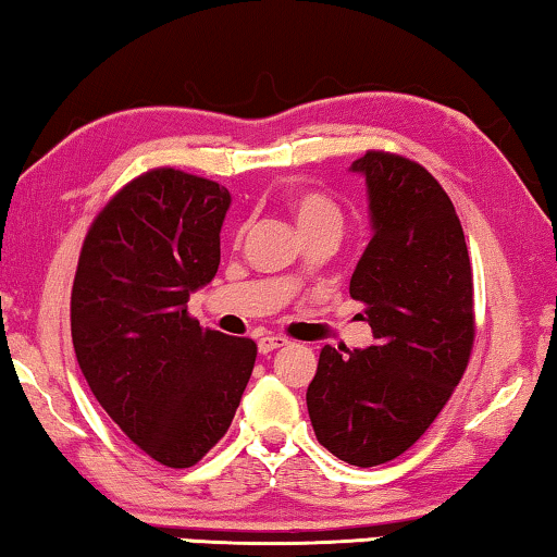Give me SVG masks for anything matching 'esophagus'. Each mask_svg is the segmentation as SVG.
Here are the masks:
<instances>
[{
    "label": "esophagus",
    "instance_id": "1",
    "mask_svg": "<svg viewBox=\"0 0 557 557\" xmlns=\"http://www.w3.org/2000/svg\"><path fill=\"white\" fill-rule=\"evenodd\" d=\"M284 345H288V339L281 337V334H265V337L258 339V352L269 355V352H273V349H278Z\"/></svg>",
    "mask_w": 557,
    "mask_h": 557
}]
</instances>
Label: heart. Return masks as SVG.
Masks as SVG:
<instances>
[{"mask_svg": "<svg viewBox=\"0 0 557 557\" xmlns=\"http://www.w3.org/2000/svg\"><path fill=\"white\" fill-rule=\"evenodd\" d=\"M286 202L296 220V225H299V231L304 235L322 233V231L339 233L342 212L330 195L319 193V189L301 187V189H294V193H288Z\"/></svg>", "mask_w": 557, "mask_h": 557, "instance_id": "heart-1", "label": "heart"}]
</instances>
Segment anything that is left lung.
Returning a JSON list of instances; mask_svg holds the SVG:
<instances>
[{
    "instance_id": "8db88e82",
    "label": "left lung",
    "mask_w": 557,
    "mask_h": 557,
    "mask_svg": "<svg viewBox=\"0 0 557 557\" xmlns=\"http://www.w3.org/2000/svg\"><path fill=\"white\" fill-rule=\"evenodd\" d=\"M349 170L368 185L372 238L349 278L375 345H324L307 408L317 441L352 467L408 451L436 421L474 345V278L444 187L421 164L368 151Z\"/></svg>"
}]
</instances>
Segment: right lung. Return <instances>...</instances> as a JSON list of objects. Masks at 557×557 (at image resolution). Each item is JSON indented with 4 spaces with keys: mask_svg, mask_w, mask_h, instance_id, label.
Segmentation results:
<instances>
[{
    "mask_svg": "<svg viewBox=\"0 0 557 557\" xmlns=\"http://www.w3.org/2000/svg\"><path fill=\"white\" fill-rule=\"evenodd\" d=\"M231 193L159 166L128 182L83 240L71 294L81 372L113 423L151 459L187 469L240 406L256 342L202 330L189 294L220 265Z\"/></svg>",
    "mask_w": 557,
    "mask_h": 557,
    "instance_id": "1",
    "label": "right lung"
}]
</instances>
